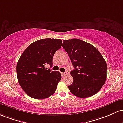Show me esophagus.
I'll return each instance as SVG.
<instances>
[{
	"label": "esophagus",
	"instance_id": "34e87169",
	"mask_svg": "<svg viewBox=\"0 0 123 123\" xmlns=\"http://www.w3.org/2000/svg\"><path fill=\"white\" fill-rule=\"evenodd\" d=\"M61 74H62V77H64L66 75H67V73H66V72H65V73H61Z\"/></svg>",
	"mask_w": 123,
	"mask_h": 123
}]
</instances>
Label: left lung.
<instances>
[{
    "label": "left lung",
    "mask_w": 123,
    "mask_h": 123,
    "mask_svg": "<svg viewBox=\"0 0 123 123\" xmlns=\"http://www.w3.org/2000/svg\"><path fill=\"white\" fill-rule=\"evenodd\" d=\"M64 49L74 69L68 86L73 95L81 98L90 97L101 89L106 80L107 64L101 53L91 44L78 39L63 40Z\"/></svg>",
    "instance_id": "8db88e82"
}]
</instances>
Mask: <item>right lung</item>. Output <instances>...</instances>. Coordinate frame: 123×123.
<instances>
[{
  "instance_id": "right-lung-1",
  "label": "right lung",
  "mask_w": 123,
  "mask_h": 123,
  "mask_svg": "<svg viewBox=\"0 0 123 123\" xmlns=\"http://www.w3.org/2000/svg\"><path fill=\"white\" fill-rule=\"evenodd\" d=\"M62 45L61 39H40L29 45L22 53L16 67L17 79L30 97L43 99L56 91L61 74L45 67L48 64L52 67L55 53Z\"/></svg>"
}]
</instances>
